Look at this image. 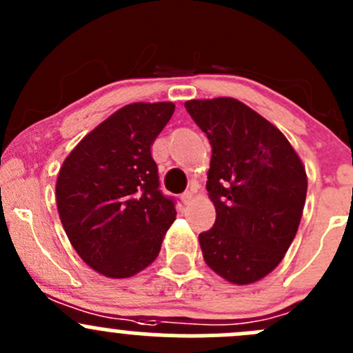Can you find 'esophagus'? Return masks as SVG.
<instances>
[{
  "instance_id": "1",
  "label": "esophagus",
  "mask_w": 353,
  "mask_h": 353,
  "mask_svg": "<svg viewBox=\"0 0 353 353\" xmlns=\"http://www.w3.org/2000/svg\"><path fill=\"white\" fill-rule=\"evenodd\" d=\"M181 201H183L184 205H190V203L193 201V193H191V191H188V193L181 194Z\"/></svg>"
}]
</instances>
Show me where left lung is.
<instances>
[{"label":"left lung","instance_id":"obj_1","mask_svg":"<svg viewBox=\"0 0 353 353\" xmlns=\"http://www.w3.org/2000/svg\"><path fill=\"white\" fill-rule=\"evenodd\" d=\"M212 145L206 191L215 225L199 234L205 263L223 280L249 285L272 273L290 248L307 176L285 134L232 97L184 104Z\"/></svg>","mask_w":353,"mask_h":353}]
</instances>
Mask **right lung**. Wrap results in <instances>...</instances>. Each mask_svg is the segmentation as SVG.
I'll list each match as a JSON object with an SVG mask.
<instances>
[{"instance_id": "1", "label": "right lung", "mask_w": 353, "mask_h": 353, "mask_svg": "<svg viewBox=\"0 0 353 353\" xmlns=\"http://www.w3.org/2000/svg\"><path fill=\"white\" fill-rule=\"evenodd\" d=\"M172 102H134L109 116L66 157L56 203L68 239L108 279H130L150 266L176 220L159 190L152 145L172 117Z\"/></svg>"}]
</instances>
